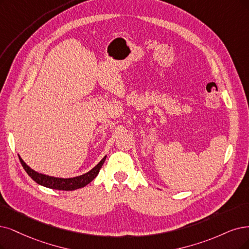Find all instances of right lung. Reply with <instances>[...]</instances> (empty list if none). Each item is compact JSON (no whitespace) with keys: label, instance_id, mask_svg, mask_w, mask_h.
<instances>
[{"label":"right lung","instance_id":"add662e5","mask_svg":"<svg viewBox=\"0 0 249 249\" xmlns=\"http://www.w3.org/2000/svg\"><path fill=\"white\" fill-rule=\"evenodd\" d=\"M19 157L20 163L22 165V167L24 168V170L26 171V173L36 182L38 185H41L43 187L49 188V189H53V190H60V191H73L77 189H81L84 188L85 186H87L89 182H91L93 180L103 166L107 156L100 160V162L96 165L95 167L92 168L90 171H88L87 173L82 174V176L79 177H75V178H54V177H50V176H46V174L43 173H39L38 171H35L34 169H32L29 165H26V163L21 159V157L18 155Z\"/></svg>","mask_w":249,"mask_h":249}]
</instances>
